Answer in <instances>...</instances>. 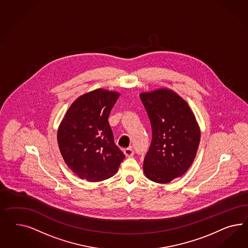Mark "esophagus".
<instances>
[{"mask_svg": "<svg viewBox=\"0 0 248 248\" xmlns=\"http://www.w3.org/2000/svg\"><path fill=\"white\" fill-rule=\"evenodd\" d=\"M124 154L125 155L126 157H132V156L134 155L135 152H134V150H133L131 147H129V148H126V149L124 150Z\"/></svg>", "mask_w": 248, "mask_h": 248, "instance_id": "34e87169", "label": "esophagus"}]
</instances>
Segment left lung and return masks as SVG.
<instances>
[{
	"mask_svg": "<svg viewBox=\"0 0 248 248\" xmlns=\"http://www.w3.org/2000/svg\"><path fill=\"white\" fill-rule=\"evenodd\" d=\"M150 119L152 142L143 160L145 176L167 184L186 173L200 143V128L187 103L162 88L140 93Z\"/></svg>",
	"mask_w": 248,
	"mask_h": 248,
	"instance_id": "left-lung-1",
	"label": "left lung"
}]
</instances>
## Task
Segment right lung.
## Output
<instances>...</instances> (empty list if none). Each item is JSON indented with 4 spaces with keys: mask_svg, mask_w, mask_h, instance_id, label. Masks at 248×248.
Here are the masks:
<instances>
[{
    "mask_svg": "<svg viewBox=\"0 0 248 248\" xmlns=\"http://www.w3.org/2000/svg\"><path fill=\"white\" fill-rule=\"evenodd\" d=\"M119 93L96 89L77 98L57 133L61 154L69 168L89 182L108 179L117 173L123 152L114 143L108 117Z\"/></svg>",
    "mask_w": 248,
    "mask_h": 248,
    "instance_id": "add662e5",
    "label": "right lung"
}]
</instances>
